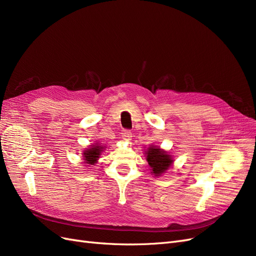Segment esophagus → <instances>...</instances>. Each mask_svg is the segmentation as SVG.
<instances>
[{
    "mask_svg": "<svg viewBox=\"0 0 256 256\" xmlns=\"http://www.w3.org/2000/svg\"><path fill=\"white\" fill-rule=\"evenodd\" d=\"M122 136L124 140L130 141V140H131V136H132V134H131V131H130V130H122Z\"/></svg>",
    "mask_w": 256,
    "mask_h": 256,
    "instance_id": "obj_1",
    "label": "esophagus"
}]
</instances>
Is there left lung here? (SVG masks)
<instances>
[{
	"mask_svg": "<svg viewBox=\"0 0 256 256\" xmlns=\"http://www.w3.org/2000/svg\"><path fill=\"white\" fill-rule=\"evenodd\" d=\"M144 156L150 166V173L154 177L164 174L174 162L172 154L157 145H150L147 147L144 150Z\"/></svg>",
	"mask_w": 256,
	"mask_h": 256,
	"instance_id": "1",
	"label": "left lung"
}]
</instances>
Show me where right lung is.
<instances>
[{
  "label": "right lung",
  "instance_id": "right-lung-1",
  "mask_svg": "<svg viewBox=\"0 0 256 256\" xmlns=\"http://www.w3.org/2000/svg\"><path fill=\"white\" fill-rule=\"evenodd\" d=\"M104 150H106V146L99 142L92 144L90 146L88 147V148H85L82 152V159L84 160L83 166H95Z\"/></svg>",
  "mask_w": 256,
  "mask_h": 256
}]
</instances>
